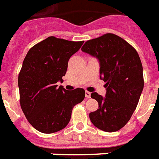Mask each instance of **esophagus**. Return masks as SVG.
Listing matches in <instances>:
<instances>
[{"label":"esophagus","instance_id":"1","mask_svg":"<svg viewBox=\"0 0 159 159\" xmlns=\"http://www.w3.org/2000/svg\"><path fill=\"white\" fill-rule=\"evenodd\" d=\"M85 97L87 98H89L91 97V93L86 91V92H85Z\"/></svg>","mask_w":159,"mask_h":159}]
</instances>
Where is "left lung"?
Returning a JSON list of instances; mask_svg holds the SVG:
<instances>
[{
  "label": "left lung",
  "instance_id": "left-lung-1",
  "mask_svg": "<svg viewBox=\"0 0 159 159\" xmlns=\"http://www.w3.org/2000/svg\"><path fill=\"white\" fill-rule=\"evenodd\" d=\"M81 50L98 59L100 79L106 82V97L91 93V98L98 102V108L90 112V120L103 131H117L130 120L144 89L139 54L130 44L113 34L89 40Z\"/></svg>",
  "mask_w": 159,
  "mask_h": 159
}]
</instances>
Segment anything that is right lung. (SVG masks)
I'll use <instances>...</instances> for the list:
<instances>
[{
  "label": "right lung",
  "instance_id": "add662e5",
  "mask_svg": "<svg viewBox=\"0 0 159 159\" xmlns=\"http://www.w3.org/2000/svg\"><path fill=\"white\" fill-rule=\"evenodd\" d=\"M83 43L48 37L30 48L23 61L18 78L20 106L29 122L42 133L64 129L74 107L84 98L83 89L68 91L57 84L63 82L68 61Z\"/></svg>",
  "mask_w": 159,
  "mask_h": 159
}]
</instances>
